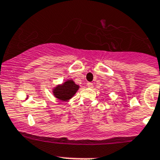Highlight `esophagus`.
<instances>
[{
    "mask_svg": "<svg viewBox=\"0 0 160 160\" xmlns=\"http://www.w3.org/2000/svg\"><path fill=\"white\" fill-rule=\"evenodd\" d=\"M87 86L88 87H90V88H91V87H93V84H92V83H91V82H87Z\"/></svg>",
    "mask_w": 160,
    "mask_h": 160,
    "instance_id": "34e87169",
    "label": "esophagus"
}]
</instances>
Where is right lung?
<instances>
[{"label": "right lung", "mask_w": 160, "mask_h": 160, "mask_svg": "<svg viewBox=\"0 0 160 160\" xmlns=\"http://www.w3.org/2000/svg\"><path fill=\"white\" fill-rule=\"evenodd\" d=\"M79 86L77 85L72 79H68L61 84H58L52 88V94L54 97L61 101H68L72 99L79 89Z\"/></svg>", "instance_id": "add662e5"}]
</instances>
